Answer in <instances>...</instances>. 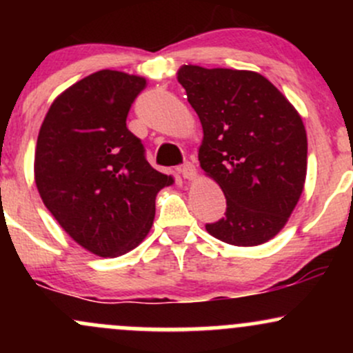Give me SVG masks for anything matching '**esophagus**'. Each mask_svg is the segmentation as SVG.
<instances>
[{
    "instance_id": "34e87169",
    "label": "esophagus",
    "mask_w": 353,
    "mask_h": 353,
    "mask_svg": "<svg viewBox=\"0 0 353 353\" xmlns=\"http://www.w3.org/2000/svg\"><path fill=\"white\" fill-rule=\"evenodd\" d=\"M179 172L182 174V177L184 179H194V177L197 176V171H196V165H194L192 163H184L179 168Z\"/></svg>"
}]
</instances>
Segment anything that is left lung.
Returning a JSON list of instances; mask_svg holds the SVG:
<instances>
[{"label":"left lung","instance_id":"1","mask_svg":"<svg viewBox=\"0 0 353 353\" xmlns=\"http://www.w3.org/2000/svg\"><path fill=\"white\" fill-rule=\"evenodd\" d=\"M177 81L199 116V163L221 185L225 217L205 224L232 245H259L281 232L303 190L307 134L281 91L254 71L182 66Z\"/></svg>","mask_w":353,"mask_h":353}]
</instances>
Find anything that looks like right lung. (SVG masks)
Listing matches in <instances>:
<instances>
[{"label":"right lung","instance_id":"obj_1","mask_svg":"<svg viewBox=\"0 0 353 353\" xmlns=\"http://www.w3.org/2000/svg\"><path fill=\"white\" fill-rule=\"evenodd\" d=\"M145 79L103 70L51 104L34 151V181L52 217L89 252L117 257L151 230L156 196L172 177L145 161L125 125Z\"/></svg>","mask_w":353,"mask_h":353}]
</instances>
